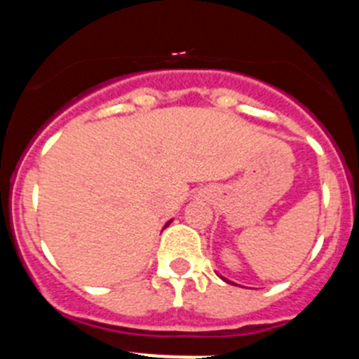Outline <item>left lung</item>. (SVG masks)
Segmentation results:
<instances>
[{"instance_id":"8db88e82","label":"left lung","mask_w":359,"mask_h":359,"mask_svg":"<svg viewBox=\"0 0 359 359\" xmlns=\"http://www.w3.org/2000/svg\"><path fill=\"white\" fill-rule=\"evenodd\" d=\"M219 277H221V275H219ZM221 278H223V280H224V282H230V280H228V278H224V277H221Z\"/></svg>"}]
</instances>
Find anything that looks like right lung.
<instances>
[{
  "label": "right lung",
  "mask_w": 359,
  "mask_h": 359,
  "mask_svg": "<svg viewBox=\"0 0 359 359\" xmlns=\"http://www.w3.org/2000/svg\"><path fill=\"white\" fill-rule=\"evenodd\" d=\"M170 223H172V219H170V221H167V223H165V226H169ZM165 226H163V228H165Z\"/></svg>",
  "instance_id": "add662e5"
}]
</instances>
